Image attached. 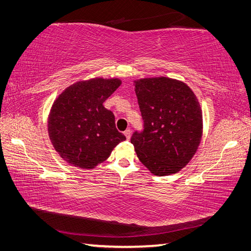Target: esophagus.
Instances as JSON below:
<instances>
[{
	"label": "esophagus",
	"mask_w": 251,
	"mask_h": 251,
	"mask_svg": "<svg viewBox=\"0 0 251 251\" xmlns=\"http://www.w3.org/2000/svg\"><path fill=\"white\" fill-rule=\"evenodd\" d=\"M124 134L126 135V140H130V138H131V131H130V130H126V131L124 132Z\"/></svg>",
	"instance_id": "obj_1"
}]
</instances>
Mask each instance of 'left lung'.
<instances>
[{
	"instance_id": "left-lung-1",
	"label": "left lung",
	"mask_w": 251,
	"mask_h": 251,
	"mask_svg": "<svg viewBox=\"0 0 251 251\" xmlns=\"http://www.w3.org/2000/svg\"><path fill=\"white\" fill-rule=\"evenodd\" d=\"M144 119L143 133L131 137L137 158L157 176L182 170L196 154L203 135V115L187 83L169 77L135 79Z\"/></svg>"
}]
</instances>
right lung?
Listing matches in <instances>:
<instances>
[{"instance_id":"obj_1","label":"right lung","mask_w":251,"mask_h":251,"mask_svg":"<svg viewBox=\"0 0 251 251\" xmlns=\"http://www.w3.org/2000/svg\"><path fill=\"white\" fill-rule=\"evenodd\" d=\"M121 83L119 78L80 79L54 100L48 115V135L66 163L92 170L126 141L116 129L114 114L103 105Z\"/></svg>"}]
</instances>
